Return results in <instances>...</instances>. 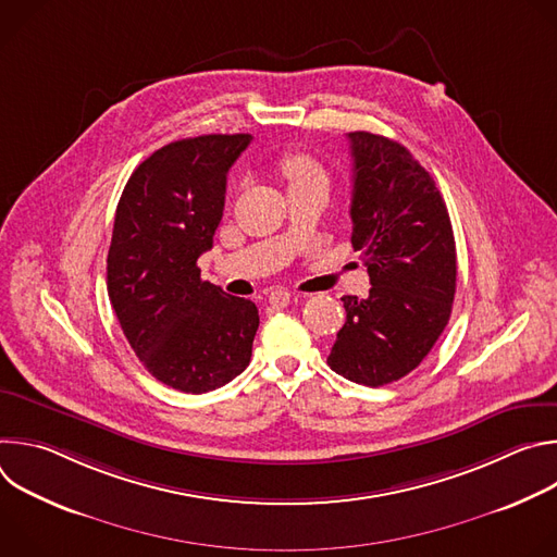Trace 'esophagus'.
I'll return each instance as SVG.
<instances>
[{"label": "esophagus", "mask_w": 557, "mask_h": 557, "mask_svg": "<svg viewBox=\"0 0 557 557\" xmlns=\"http://www.w3.org/2000/svg\"><path fill=\"white\" fill-rule=\"evenodd\" d=\"M290 293L288 290H282V288H273L271 293H269V304L271 306H277V308H282V306H286L288 301H290Z\"/></svg>", "instance_id": "esophagus-1"}]
</instances>
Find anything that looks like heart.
<instances>
[{
  "instance_id": "b5f03b06",
  "label": "heart",
  "mask_w": 557,
  "mask_h": 557,
  "mask_svg": "<svg viewBox=\"0 0 557 557\" xmlns=\"http://www.w3.org/2000/svg\"><path fill=\"white\" fill-rule=\"evenodd\" d=\"M277 168L282 178L288 185V194L299 189H312V187L329 189V174L324 165L306 151H284L280 156Z\"/></svg>"
}]
</instances>
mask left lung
<instances>
[{
  "label": "left lung",
  "mask_w": 557,
  "mask_h": 557,
  "mask_svg": "<svg viewBox=\"0 0 557 557\" xmlns=\"http://www.w3.org/2000/svg\"><path fill=\"white\" fill-rule=\"evenodd\" d=\"M352 247L370 275L366 299L346 295V324L329 366L379 387L412 372L445 331L456 293V243L445 200L396 140L350 132Z\"/></svg>",
  "instance_id": "obj_1"
}]
</instances>
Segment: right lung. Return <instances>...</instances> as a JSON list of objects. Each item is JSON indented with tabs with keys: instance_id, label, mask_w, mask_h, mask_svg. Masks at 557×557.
Masks as SVG:
<instances>
[{
	"instance_id": "add662e5",
	"label": "right lung",
	"mask_w": 557,
	"mask_h": 557,
	"mask_svg": "<svg viewBox=\"0 0 557 557\" xmlns=\"http://www.w3.org/2000/svg\"><path fill=\"white\" fill-rule=\"evenodd\" d=\"M251 134H207L156 149L129 176L108 251V295L125 339L161 383L215 389L251 361L260 326L251 299L200 277L213 247L226 172Z\"/></svg>"
}]
</instances>
